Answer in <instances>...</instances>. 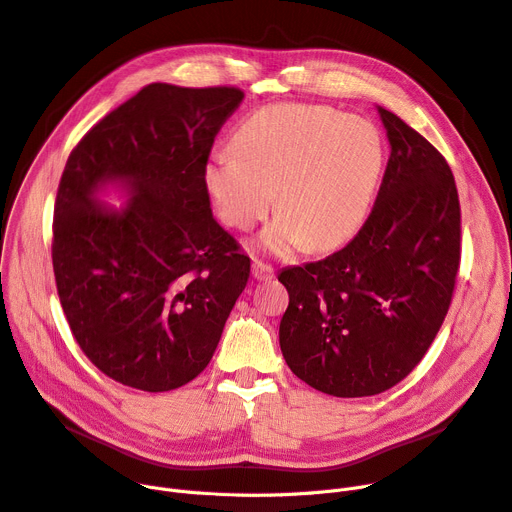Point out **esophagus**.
Masks as SVG:
<instances>
[{
  "instance_id": "1",
  "label": "esophagus",
  "mask_w": 512,
  "mask_h": 512,
  "mask_svg": "<svg viewBox=\"0 0 512 512\" xmlns=\"http://www.w3.org/2000/svg\"><path fill=\"white\" fill-rule=\"evenodd\" d=\"M251 274H253V278L259 280V282L271 280V278H274V267L263 263V261H259V259H255V261H253V267H251Z\"/></svg>"
}]
</instances>
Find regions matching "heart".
Here are the masks:
<instances>
[{
    "mask_svg": "<svg viewBox=\"0 0 512 512\" xmlns=\"http://www.w3.org/2000/svg\"><path fill=\"white\" fill-rule=\"evenodd\" d=\"M387 150L372 121L325 105L280 102L249 115L234 150H214L203 183L220 220L236 230L280 216L257 247L286 255L296 245L327 251L352 238L377 199Z\"/></svg>",
    "mask_w": 512,
    "mask_h": 512,
    "instance_id": "heart-1",
    "label": "heart"
}]
</instances>
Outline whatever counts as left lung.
I'll return each instance as SVG.
<instances>
[{"instance_id":"left-lung-1","label":"left lung","mask_w":512,"mask_h":512,"mask_svg":"<svg viewBox=\"0 0 512 512\" xmlns=\"http://www.w3.org/2000/svg\"><path fill=\"white\" fill-rule=\"evenodd\" d=\"M391 156L374 208L333 255L282 269L280 348L333 397L377 395L410 374L447 317L461 259L457 185L442 154L379 107Z\"/></svg>"}]
</instances>
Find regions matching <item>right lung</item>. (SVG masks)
<instances>
[{
    "mask_svg": "<svg viewBox=\"0 0 512 512\" xmlns=\"http://www.w3.org/2000/svg\"><path fill=\"white\" fill-rule=\"evenodd\" d=\"M245 92L148 84L100 119L65 162L53 271L78 346L109 379L173 391L206 368L251 259L216 222L203 166ZM119 184L121 211L97 201Z\"/></svg>",
    "mask_w": 512,
    "mask_h": 512,
    "instance_id": "right-lung-1",
    "label": "right lung"
}]
</instances>
